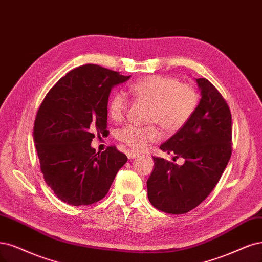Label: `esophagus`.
<instances>
[{
	"mask_svg": "<svg viewBox=\"0 0 262 262\" xmlns=\"http://www.w3.org/2000/svg\"><path fill=\"white\" fill-rule=\"evenodd\" d=\"M125 155L128 156V158H129V159H133V158H135V157H138V156H139V152H137V151H133V150H130V149H127V150H125Z\"/></svg>",
	"mask_w": 262,
	"mask_h": 262,
	"instance_id": "esophagus-1",
	"label": "esophagus"
}]
</instances>
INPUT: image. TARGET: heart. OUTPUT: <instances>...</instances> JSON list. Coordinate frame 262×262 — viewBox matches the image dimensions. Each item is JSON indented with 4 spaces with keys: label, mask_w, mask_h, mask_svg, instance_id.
<instances>
[{
    "label": "heart",
    "mask_w": 262,
    "mask_h": 262,
    "mask_svg": "<svg viewBox=\"0 0 262 262\" xmlns=\"http://www.w3.org/2000/svg\"><path fill=\"white\" fill-rule=\"evenodd\" d=\"M129 93L139 101L149 103L148 121L160 123L169 132L184 127L193 117L200 102L195 85L179 82L174 77L162 75H152L138 80L129 86ZM127 97L118 92L111 97L107 112L113 120L119 121L127 112ZM160 137L161 133L156 124L144 127L127 124L117 131V139L134 150H144Z\"/></svg>",
    "instance_id": "obj_1"
}]
</instances>
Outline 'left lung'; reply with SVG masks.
<instances>
[{"label": "left lung", "instance_id": "1", "mask_svg": "<svg viewBox=\"0 0 262 262\" xmlns=\"http://www.w3.org/2000/svg\"><path fill=\"white\" fill-rule=\"evenodd\" d=\"M202 98L188 122L160 145L185 161L178 166L152 157L154 170L147 180V195L156 209L186 213L203 203L227 167L232 154V116L215 86L196 79Z\"/></svg>", "mask_w": 262, "mask_h": 262}]
</instances>
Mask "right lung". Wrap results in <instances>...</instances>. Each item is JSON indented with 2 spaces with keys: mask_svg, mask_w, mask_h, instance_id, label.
<instances>
[{
  "mask_svg": "<svg viewBox=\"0 0 262 262\" xmlns=\"http://www.w3.org/2000/svg\"><path fill=\"white\" fill-rule=\"evenodd\" d=\"M129 78L88 64L69 71L44 97L33 141L45 182L60 201L73 206L101 201L127 162L116 146L96 152L91 142L95 133L106 131L112 88Z\"/></svg>",
  "mask_w": 262,
  "mask_h": 262,
  "instance_id": "obj_1",
  "label": "right lung"
}]
</instances>
